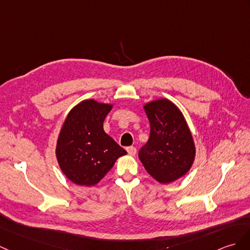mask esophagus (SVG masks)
Here are the masks:
<instances>
[{
  "instance_id": "esophagus-1",
  "label": "esophagus",
  "mask_w": 250,
  "mask_h": 250,
  "mask_svg": "<svg viewBox=\"0 0 250 250\" xmlns=\"http://www.w3.org/2000/svg\"><path fill=\"white\" fill-rule=\"evenodd\" d=\"M126 151L131 156H134L136 154V148L135 147H127Z\"/></svg>"
}]
</instances>
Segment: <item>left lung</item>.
Instances as JSON below:
<instances>
[{"instance_id": "8db88e82", "label": "left lung", "mask_w": 250, "mask_h": 250, "mask_svg": "<svg viewBox=\"0 0 250 250\" xmlns=\"http://www.w3.org/2000/svg\"><path fill=\"white\" fill-rule=\"evenodd\" d=\"M150 136L138 156L147 172L162 184L189 171L196 156L193 135L182 112L172 101L160 98L144 104Z\"/></svg>"}]
</instances>
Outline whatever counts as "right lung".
I'll list each match as a JSON object with an SVG mask.
<instances>
[{"instance_id":"add662e5","label":"right lung","mask_w":250,"mask_h":250,"mask_svg":"<svg viewBox=\"0 0 250 250\" xmlns=\"http://www.w3.org/2000/svg\"><path fill=\"white\" fill-rule=\"evenodd\" d=\"M113 104L86 99L71 108L63 121L55 154L61 170L81 187H94L126 154L103 130Z\"/></svg>"}]
</instances>
